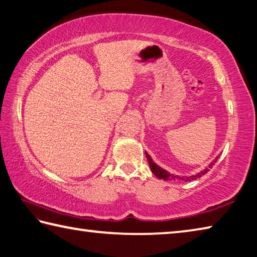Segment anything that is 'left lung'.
Wrapping results in <instances>:
<instances>
[{
	"instance_id": "obj_1",
	"label": "left lung",
	"mask_w": 257,
	"mask_h": 257,
	"mask_svg": "<svg viewBox=\"0 0 257 257\" xmlns=\"http://www.w3.org/2000/svg\"><path fill=\"white\" fill-rule=\"evenodd\" d=\"M145 154H146L148 164H149V167H151L153 174L155 175V176H157L158 179H162V180H164V181H184V182H188V181L197 180V179H199V177H201L202 175L206 174L208 171H210V169H212V166L214 165V163L218 161V156H217L216 160H213L212 163H210V165L208 167H206V169H204L203 171H200L199 173L194 174L192 176H181V175L169 173V172H167L166 170L162 169V167L158 166L156 163H154L153 160L151 158V156L148 155V153H145Z\"/></svg>"
}]
</instances>
